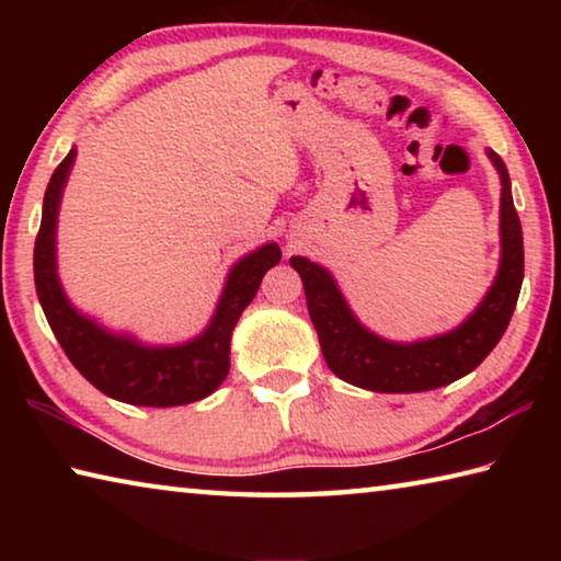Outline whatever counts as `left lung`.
I'll use <instances>...</instances> for the list:
<instances>
[{
  "instance_id": "8db88e82",
  "label": "left lung",
  "mask_w": 561,
  "mask_h": 561,
  "mask_svg": "<svg viewBox=\"0 0 561 561\" xmlns=\"http://www.w3.org/2000/svg\"><path fill=\"white\" fill-rule=\"evenodd\" d=\"M488 156L502 180L500 272L472 317L450 334L415 341V344H391V341L378 339L351 314L327 270L304 257L289 260L304 282L321 354L341 381L376 393L433 391L474 371L497 346L515 311L522 277H525V244H522V225L512 203L507 168L495 150H488Z\"/></svg>"
}]
</instances>
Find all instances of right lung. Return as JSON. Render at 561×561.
Instances as JSON below:
<instances>
[{"mask_svg":"<svg viewBox=\"0 0 561 561\" xmlns=\"http://www.w3.org/2000/svg\"><path fill=\"white\" fill-rule=\"evenodd\" d=\"M71 150L46 185L42 227L34 244V284L39 294L46 321L89 383L116 401L130 405H185L210 396L230 371V336L237 319L260 289L264 272L279 264L277 244H264L247 254L230 272L222 299L203 336L173 348H146L128 336H113L108 331L81 317L66 301L59 277H56L54 232L59 213L61 190L73 163Z\"/></svg>","mask_w":561,"mask_h":561,"instance_id":"add662e5","label":"right lung"}]
</instances>
